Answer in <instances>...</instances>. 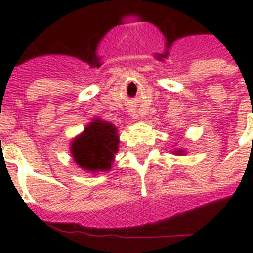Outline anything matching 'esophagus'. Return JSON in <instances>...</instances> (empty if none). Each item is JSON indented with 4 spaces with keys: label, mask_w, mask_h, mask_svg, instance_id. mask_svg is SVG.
Here are the masks:
<instances>
[{
    "label": "esophagus",
    "mask_w": 253,
    "mask_h": 253,
    "mask_svg": "<svg viewBox=\"0 0 253 253\" xmlns=\"http://www.w3.org/2000/svg\"><path fill=\"white\" fill-rule=\"evenodd\" d=\"M132 116H133V117H137V114H133Z\"/></svg>",
    "instance_id": "1"
}]
</instances>
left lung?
<instances>
[{
    "label": "left lung",
    "instance_id": "obj_1",
    "mask_svg": "<svg viewBox=\"0 0 253 253\" xmlns=\"http://www.w3.org/2000/svg\"><path fill=\"white\" fill-rule=\"evenodd\" d=\"M173 153H175V154H177V155H183L184 154L183 150H176V151H173Z\"/></svg>",
    "mask_w": 253,
    "mask_h": 253
}]
</instances>
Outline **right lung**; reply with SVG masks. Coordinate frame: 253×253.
I'll return each mask as SVG.
<instances>
[{"instance_id": "add662e5", "label": "right lung", "mask_w": 253, "mask_h": 253, "mask_svg": "<svg viewBox=\"0 0 253 253\" xmlns=\"http://www.w3.org/2000/svg\"><path fill=\"white\" fill-rule=\"evenodd\" d=\"M117 150V128L100 119H94L70 143V153L74 162L87 172L108 171Z\"/></svg>"}]
</instances>
